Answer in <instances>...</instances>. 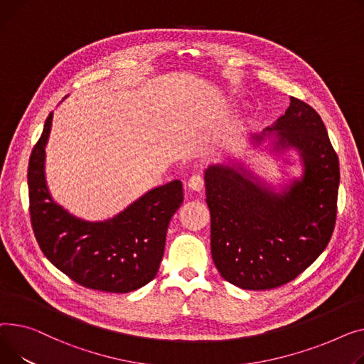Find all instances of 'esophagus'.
<instances>
[{"instance_id":"1","label":"esophagus","mask_w":364,"mask_h":364,"mask_svg":"<svg viewBox=\"0 0 364 364\" xmlns=\"http://www.w3.org/2000/svg\"><path fill=\"white\" fill-rule=\"evenodd\" d=\"M203 186H204V181H203V178H201L200 175H192V176L189 178V181H188V188H189L191 191L200 192V191L203 189Z\"/></svg>"}]
</instances>
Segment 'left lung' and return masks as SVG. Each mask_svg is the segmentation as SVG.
Instances as JSON below:
<instances>
[{
    "label": "left lung",
    "instance_id": "left-lung-1",
    "mask_svg": "<svg viewBox=\"0 0 364 364\" xmlns=\"http://www.w3.org/2000/svg\"><path fill=\"white\" fill-rule=\"evenodd\" d=\"M250 149L298 166L276 185L248 157L225 156L204 173L211 215V257L223 279L242 289H272L304 272L326 248L336 219L339 161L313 107L291 97L287 112Z\"/></svg>",
    "mask_w": 364,
    "mask_h": 364
}]
</instances>
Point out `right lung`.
<instances>
[{
    "label": "right lung",
    "mask_w": 364,
    "mask_h": 364,
    "mask_svg": "<svg viewBox=\"0 0 364 364\" xmlns=\"http://www.w3.org/2000/svg\"><path fill=\"white\" fill-rule=\"evenodd\" d=\"M53 113L32 149L28 168L31 220L46 257L75 282L97 291L124 294L153 281L163 259L166 232L183 201L175 179L105 220H85L58 204L47 183L46 146Z\"/></svg>",
    "instance_id": "1"
}]
</instances>
